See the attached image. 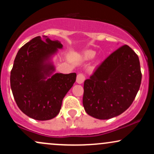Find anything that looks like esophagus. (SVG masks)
I'll return each mask as SVG.
<instances>
[{"label": "esophagus", "instance_id": "34e87169", "mask_svg": "<svg viewBox=\"0 0 154 154\" xmlns=\"http://www.w3.org/2000/svg\"><path fill=\"white\" fill-rule=\"evenodd\" d=\"M85 79V75H83L82 73H79L78 75H77V82L79 83V84H81V83H82L83 82H84Z\"/></svg>", "mask_w": 154, "mask_h": 154}]
</instances>
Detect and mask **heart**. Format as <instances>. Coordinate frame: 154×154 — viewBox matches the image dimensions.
<instances>
[{
    "instance_id": "1",
    "label": "heart",
    "mask_w": 154,
    "mask_h": 154,
    "mask_svg": "<svg viewBox=\"0 0 154 154\" xmlns=\"http://www.w3.org/2000/svg\"><path fill=\"white\" fill-rule=\"evenodd\" d=\"M95 52L89 51H87V52L85 54V57L86 59H93V58L95 56Z\"/></svg>"
}]
</instances>
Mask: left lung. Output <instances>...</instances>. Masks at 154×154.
<instances>
[{
	"instance_id": "1",
	"label": "left lung",
	"mask_w": 154,
	"mask_h": 154,
	"mask_svg": "<svg viewBox=\"0 0 154 154\" xmlns=\"http://www.w3.org/2000/svg\"><path fill=\"white\" fill-rule=\"evenodd\" d=\"M141 79L137 55L128 45L119 47L85 81V110L99 119H109L122 114L135 99Z\"/></svg>"
}]
</instances>
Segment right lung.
I'll list each match as a JSON object with an SVG mask.
<instances>
[{"instance_id": "1", "label": "right lung", "mask_w": 154, "mask_h": 154, "mask_svg": "<svg viewBox=\"0 0 154 154\" xmlns=\"http://www.w3.org/2000/svg\"><path fill=\"white\" fill-rule=\"evenodd\" d=\"M62 44L43 36L35 37L19 49L11 71L10 82L17 106L26 116L45 121L54 118L61 109L63 97L76 81V73H56L45 61Z\"/></svg>"}]
</instances>
